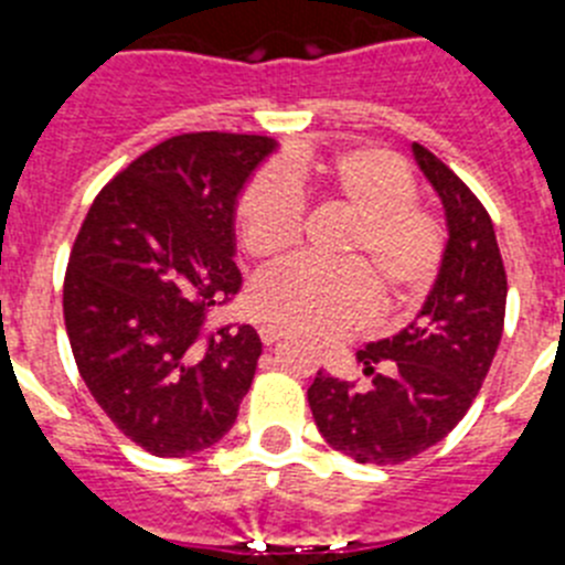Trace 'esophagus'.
<instances>
[{
	"instance_id": "obj_1",
	"label": "esophagus",
	"mask_w": 565,
	"mask_h": 565,
	"mask_svg": "<svg viewBox=\"0 0 565 565\" xmlns=\"http://www.w3.org/2000/svg\"><path fill=\"white\" fill-rule=\"evenodd\" d=\"M281 334H284L281 329L273 327V323H267V327L258 329V338H262L264 345H273V343H276V340H281Z\"/></svg>"
}]
</instances>
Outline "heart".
I'll list each match as a JSON object with an SVG mask.
<instances>
[{
	"label": "heart",
	"mask_w": 565,
	"mask_h": 565,
	"mask_svg": "<svg viewBox=\"0 0 565 565\" xmlns=\"http://www.w3.org/2000/svg\"><path fill=\"white\" fill-rule=\"evenodd\" d=\"M312 191L352 216L340 264L292 258L262 273L250 307L309 338H338L360 327L377 307V286L388 303L411 301L434 284L445 258V225L416 205L411 169L385 149H349L318 160L295 154L281 169L258 171L238 200L242 247L253 258H276L298 242L303 196Z\"/></svg>",
	"instance_id": "1"
}]
</instances>
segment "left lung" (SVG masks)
<instances>
[{"label":"left lung","mask_w":565,"mask_h":565,"mask_svg":"<svg viewBox=\"0 0 565 565\" xmlns=\"http://www.w3.org/2000/svg\"><path fill=\"white\" fill-rule=\"evenodd\" d=\"M416 166L445 205L447 247L428 301L358 363L369 388L318 371L307 399L320 436L360 465H399L445 439L472 405L504 332L507 273L490 213L425 146Z\"/></svg>","instance_id":"1"}]
</instances>
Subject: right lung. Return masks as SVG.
I'll list each match as a JSON object with an SVG mask.
<instances>
[{
    "mask_svg": "<svg viewBox=\"0 0 565 565\" xmlns=\"http://www.w3.org/2000/svg\"><path fill=\"white\" fill-rule=\"evenodd\" d=\"M276 149L262 135L194 131L137 157L95 196L64 276V323L86 388L135 445L182 459L233 428L262 340L205 329L242 289L238 191Z\"/></svg>",
    "mask_w": 565,
    "mask_h": 565,
    "instance_id": "1",
    "label": "right lung"
}]
</instances>
